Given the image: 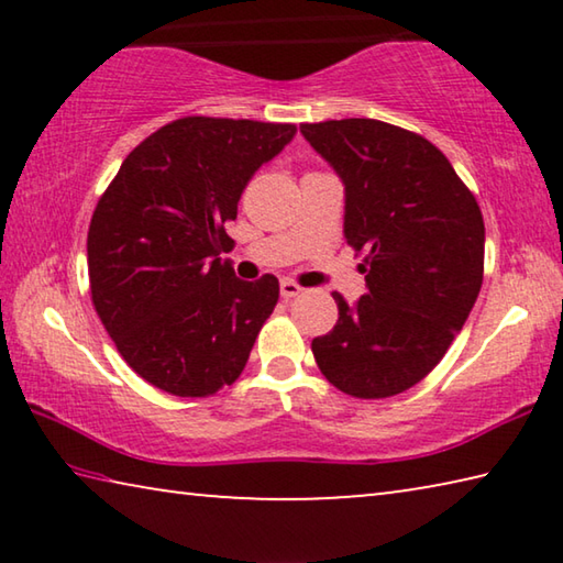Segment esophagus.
<instances>
[{
	"mask_svg": "<svg viewBox=\"0 0 563 563\" xmlns=\"http://www.w3.org/2000/svg\"><path fill=\"white\" fill-rule=\"evenodd\" d=\"M302 292V288L298 283H292V280H280V295L285 300H292V298H298V295Z\"/></svg>",
	"mask_w": 563,
	"mask_h": 563,
	"instance_id": "obj_1",
	"label": "esophagus"
}]
</instances>
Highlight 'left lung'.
<instances>
[{
    "label": "left lung",
    "mask_w": 563,
    "mask_h": 563,
    "mask_svg": "<svg viewBox=\"0 0 563 563\" xmlns=\"http://www.w3.org/2000/svg\"><path fill=\"white\" fill-rule=\"evenodd\" d=\"M345 186V241L365 251L367 292L342 295L338 325L312 340L328 383L360 399L405 393L437 367L484 275V221L440 148L375 119L302 123Z\"/></svg>",
    "instance_id": "left-lung-1"
}]
</instances>
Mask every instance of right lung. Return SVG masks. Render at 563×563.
<instances>
[{
	"instance_id": "add662e5",
	"label": "right lung",
	"mask_w": 563,
	"mask_h": 563,
	"mask_svg": "<svg viewBox=\"0 0 563 563\" xmlns=\"http://www.w3.org/2000/svg\"><path fill=\"white\" fill-rule=\"evenodd\" d=\"M292 123L186 117L131 151L89 225L91 300L133 373L176 397H208L243 373L278 302L275 275L235 278L225 223Z\"/></svg>"
}]
</instances>
